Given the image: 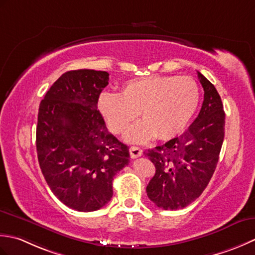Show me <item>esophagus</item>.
I'll return each mask as SVG.
<instances>
[{
	"label": "esophagus",
	"mask_w": 255,
	"mask_h": 255,
	"mask_svg": "<svg viewBox=\"0 0 255 255\" xmlns=\"http://www.w3.org/2000/svg\"><path fill=\"white\" fill-rule=\"evenodd\" d=\"M143 154V149L137 146H131L129 147V155H131L132 158L139 157Z\"/></svg>",
	"instance_id": "obj_1"
}]
</instances>
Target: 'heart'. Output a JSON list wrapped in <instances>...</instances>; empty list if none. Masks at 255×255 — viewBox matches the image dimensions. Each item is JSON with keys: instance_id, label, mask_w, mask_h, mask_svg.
<instances>
[{"instance_id": "1", "label": "heart", "mask_w": 255, "mask_h": 255, "mask_svg": "<svg viewBox=\"0 0 255 255\" xmlns=\"http://www.w3.org/2000/svg\"><path fill=\"white\" fill-rule=\"evenodd\" d=\"M199 86L188 76H159L131 79L123 84L120 93L103 91L97 107L109 128L116 134L128 132L129 142L145 143L154 137L167 141L179 135L197 111Z\"/></svg>"}]
</instances>
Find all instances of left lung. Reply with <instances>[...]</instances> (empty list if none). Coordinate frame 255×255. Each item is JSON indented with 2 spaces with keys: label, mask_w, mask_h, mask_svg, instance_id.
<instances>
[{
  "label": "left lung",
  "mask_w": 255,
  "mask_h": 255,
  "mask_svg": "<svg viewBox=\"0 0 255 255\" xmlns=\"http://www.w3.org/2000/svg\"><path fill=\"white\" fill-rule=\"evenodd\" d=\"M204 102L193 124L179 137L148 149L156 173L146 187L159 208L181 209L195 201L215 173L225 137L226 114L215 86L198 72Z\"/></svg>",
  "instance_id": "obj_1"
}]
</instances>
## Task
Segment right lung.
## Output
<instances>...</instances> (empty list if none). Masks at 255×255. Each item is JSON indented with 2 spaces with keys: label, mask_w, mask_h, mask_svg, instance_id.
I'll return each instance as SVG.
<instances>
[{
  "label": "right lung",
  "mask_w": 255,
  "mask_h": 255,
  "mask_svg": "<svg viewBox=\"0 0 255 255\" xmlns=\"http://www.w3.org/2000/svg\"><path fill=\"white\" fill-rule=\"evenodd\" d=\"M107 71H67L41 100L36 128L39 166L62 204L96 211L113 195L112 181L128 164V147L108 131L97 102Z\"/></svg>",
  "instance_id": "right-lung-1"
}]
</instances>
